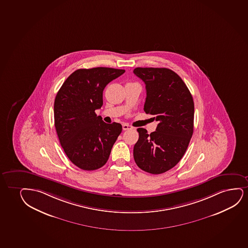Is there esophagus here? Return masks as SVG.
Returning a JSON list of instances; mask_svg holds the SVG:
<instances>
[{
  "label": "esophagus",
  "mask_w": 248,
  "mask_h": 248,
  "mask_svg": "<svg viewBox=\"0 0 248 248\" xmlns=\"http://www.w3.org/2000/svg\"><path fill=\"white\" fill-rule=\"evenodd\" d=\"M123 129L124 131H126V130H129V129H132V125H128V124H123Z\"/></svg>",
  "instance_id": "34e87169"
}]
</instances>
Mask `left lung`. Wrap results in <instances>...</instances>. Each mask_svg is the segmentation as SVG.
<instances>
[{"label": "left lung", "instance_id": "1", "mask_svg": "<svg viewBox=\"0 0 248 248\" xmlns=\"http://www.w3.org/2000/svg\"><path fill=\"white\" fill-rule=\"evenodd\" d=\"M133 73L146 85L144 111L158 122L148 134L138 128L133 157L141 170L160 174L179 163L194 132L195 105L185 82L166 68H136Z\"/></svg>", "mask_w": 248, "mask_h": 248}]
</instances>
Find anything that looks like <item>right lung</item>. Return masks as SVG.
<instances>
[{"label": "right lung", "instance_id": "1", "mask_svg": "<svg viewBox=\"0 0 248 248\" xmlns=\"http://www.w3.org/2000/svg\"><path fill=\"white\" fill-rule=\"evenodd\" d=\"M124 69L97 67L79 69L66 78L54 100V125L69 160L83 170L107 163L121 134L120 123L107 124L95 110L103 105V91Z\"/></svg>", "mask_w": 248, "mask_h": 248}]
</instances>
